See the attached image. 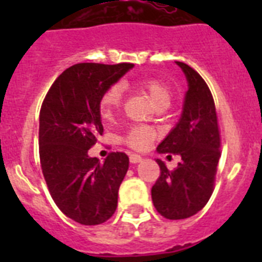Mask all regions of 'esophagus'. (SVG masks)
Returning a JSON list of instances; mask_svg holds the SVG:
<instances>
[{
  "label": "esophagus",
  "instance_id": "1",
  "mask_svg": "<svg viewBox=\"0 0 262 262\" xmlns=\"http://www.w3.org/2000/svg\"><path fill=\"white\" fill-rule=\"evenodd\" d=\"M129 161L133 164H138V163H142L143 161V157L140 155H136V154H131L129 155Z\"/></svg>",
  "mask_w": 262,
  "mask_h": 262
}]
</instances>
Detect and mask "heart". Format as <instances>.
Masks as SVG:
<instances>
[{
  "instance_id": "b5f03b06",
  "label": "heart",
  "mask_w": 262,
  "mask_h": 262,
  "mask_svg": "<svg viewBox=\"0 0 262 262\" xmlns=\"http://www.w3.org/2000/svg\"><path fill=\"white\" fill-rule=\"evenodd\" d=\"M139 88L145 92L155 105V107L160 105H169L172 99V93L169 88L164 82L154 78H145V80L139 81ZM122 86L120 85H113L103 93L99 108L103 118H110L114 114L118 107L120 106L122 101ZM155 138V131L149 127L145 126H135L129 129L127 135L124 136V142L129 147L136 148V149H143L152 142Z\"/></svg>"
}]
</instances>
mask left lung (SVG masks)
<instances>
[{"mask_svg": "<svg viewBox=\"0 0 262 262\" xmlns=\"http://www.w3.org/2000/svg\"><path fill=\"white\" fill-rule=\"evenodd\" d=\"M187 81L181 117L157 147L159 154L181 156L174 170H168L164 161L160 177L152 187V202L166 219H186L205 207L214 187L219 163L221 138L216 111L209 86L191 67L176 61Z\"/></svg>", "mask_w": 262, "mask_h": 262, "instance_id": "left-lung-1", "label": "left lung"}]
</instances>
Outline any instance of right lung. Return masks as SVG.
Wrapping results in <instances>:
<instances>
[{
    "label": "right lung",
    "instance_id": "1",
    "mask_svg": "<svg viewBox=\"0 0 262 262\" xmlns=\"http://www.w3.org/2000/svg\"><path fill=\"white\" fill-rule=\"evenodd\" d=\"M134 64L80 62L69 67L48 90L39 115L41 172L60 210L72 221L96 226L117 210L118 190L128 156L114 152L99 163L88 151L102 135L99 102Z\"/></svg>",
    "mask_w": 262,
    "mask_h": 262
}]
</instances>
